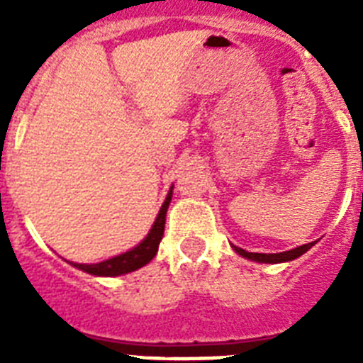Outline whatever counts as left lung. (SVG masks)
Listing matches in <instances>:
<instances>
[{"label":"left lung","mask_w":363,"mask_h":363,"mask_svg":"<svg viewBox=\"0 0 363 363\" xmlns=\"http://www.w3.org/2000/svg\"><path fill=\"white\" fill-rule=\"evenodd\" d=\"M315 242H307V245H301L298 248H292V250H286V252H279V254H259V252H247L239 247L235 248V252L245 256L248 259H254V262H265V264H279V262H290V259H296L298 256H301L303 252H307Z\"/></svg>","instance_id":"1"}]
</instances>
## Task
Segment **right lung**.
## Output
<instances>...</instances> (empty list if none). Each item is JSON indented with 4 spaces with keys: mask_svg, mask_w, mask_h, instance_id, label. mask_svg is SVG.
<instances>
[{
    "mask_svg": "<svg viewBox=\"0 0 363 363\" xmlns=\"http://www.w3.org/2000/svg\"><path fill=\"white\" fill-rule=\"evenodd\" d=\"M171 194H167L164 205L158 213V218L154 222L152 230L148 233L145 241L139 242L135 248H131L128 252L121 254V256H115V258L105 259V262H99V264H73L79 269L86 271L90 275H99V277H116V275H124V273H130V271H135L143 265H147L150 259L156 256L158 252V245L164 238V230H165V215H167V207H169L171 201Z\"/></svg>",
    "mask_w": 363,
    "mask_h": 363,
    "instance_id": "add662e5",
    "label": "right lung"
}]
</instances>
